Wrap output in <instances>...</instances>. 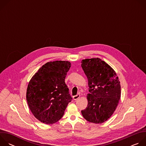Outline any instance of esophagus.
I'll use <instances>...</instances> for the list:
<instances>
[{
  "instance_id": "obj_1",
  "label": "esophagus",
  "mask_w": 146,
  "mask_h": 146,
  "mask_svg": "<svg viewBox=\"0 0 146 146\" xmlns=\"http://www.w3.org/2000/svg\"><path fill=\"white\" fill-rule=\"evenodd\" d=\"M80 94H78V95H77L74 96L73 97V98L74 100H77V99H78L80 98Z\"/></svg>"
}]
</instances>
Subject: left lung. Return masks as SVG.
I'll return each mask as SVG.
<instances>
[{
  "label": "left lung",
  "mask_w": 146,
  "mask_h": 146,
  "mask_svg": "<svg viewBox=\"0 0 146 146\" xmlns=\"http://www.w3.org/2000/svg\"><path fill=\"white\" fill-rule=\"evenodd\" d=\"M81 67L88 78V105L81 110L87 121L102 123L115 110L121 98V85L114 70L99 58L81 60Z\"/></svg>",
  "instance_id": "obj_1"
}]
</instances>
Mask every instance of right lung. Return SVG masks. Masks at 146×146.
Listing matches in <instances>:
<instances>
[{
	"instance_id": "obj_1",
	"label": "right lung",
	"mask_w": 146,
	"mask_h": 146,
	"mask_svg": "<svg viewBox=\"0 0 146 146\" xmlns=\"http://www.w3.org/2000/svg\"><path fill=\"white\" fill-rule=\"evenodd\" d=\"M71 66L69 61L49 62L32 76L27 90L28 106L35 116L45 124H52L64 115L72 98L65 79Z\"/></svg>"
}]
</instances>
